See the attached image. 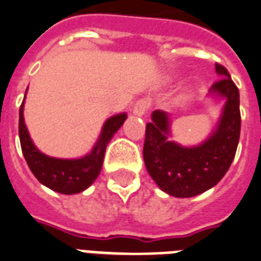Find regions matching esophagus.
<instances>
[{"instance_id":"esophagus-1","label":"esophagus","mask_w":261,"mask_h":261,"mask_svg":"<svg viewBox=\"0 0 261 261\" xmlns=\"http://www.w3.org/2000/svg\"><path fill=\"white\" fill-rule=\"evenodd\" d=\"M149 108H150V101H149L148 98H141L135 102L133 112H134V115H137V116H142V115H145V113L148 112Z\"/></svg>"}]
</instances>
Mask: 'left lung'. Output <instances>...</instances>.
<instances>
[{"label":"left lung","instance_id":"left-lung-1","mask_svg":"<svg viewBox=\"0 0 261 261\" xmlns=\"http://www.w3.org/2000/svg\"><path fill=\"white\" fill-rule=\"evenodd\" d=\"M222 77L211 91L226 97L223 116L218 130L197 148H182L168 141V117L154 111L153 122L146 124L144 160L146 170L163 192L170 196L194 197L214 188L231 166L241 133L240 91L223 65L215 64Z\"/></svg>","mask_w":261,"mask_h":261}]
</instances>
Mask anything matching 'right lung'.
<instances>
[{"instance_id": "add662e5", "label": "right lung", "mask_w": 261, "mask_h": 261, "mask_svg": "<svg viewBox=\"0 0 261 261\" xmlns=\"http://www.w3.org/2000/svg\"><path fill=\"white\" fill-rule=\"evenodd\" d=\"M126 119V113H122L107 120L102 128V134L90 154L77 160H61L45 156L34 146L33 141L30 139L29 131L25 128L21 102L19 111V137L21 152L31 172L42 185L63 194L83 192L98 176L104 162L107 145Z\"/></svg>"}]
</instances>
